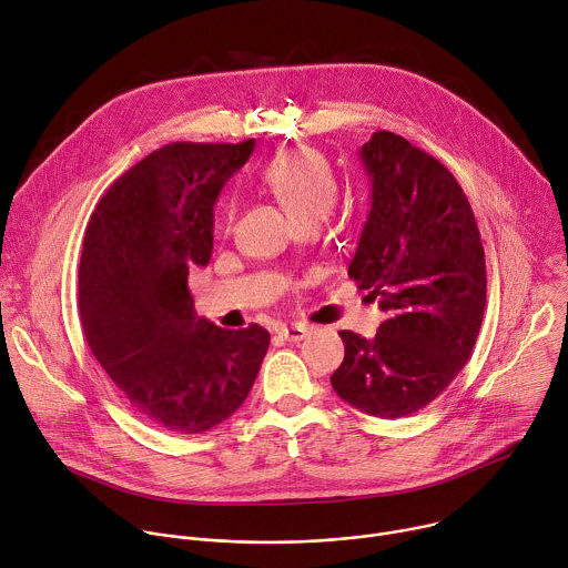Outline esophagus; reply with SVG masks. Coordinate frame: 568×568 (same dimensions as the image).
Segmentation results:
<instances>
[{
  "instance_id": "1",
  "label": "esophagus",
  "mask_w": 568,
  "mask_h": 568,
  "mask_svg": "<svg viewBox=\"0 0 568 568\" xmlns=\"http://www.w3.org/2000/svg\"><path fill=\"white\" fill-rule=\"evenodd\" d=\"M307 327L305 325H285V327H281L278 329V334L285 338V341H290V343H296V341H303L305 336H307Z\"/></svg>"
}]
</instances>
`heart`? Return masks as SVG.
Returning a JSON list of instances; mask_svg holds the SVG:
<instances>
[{"label": "heart", "instance_id": "heart-1", "mask_svg": "<svg viewBox=\"0 0 568 568\" xmlns=\"http://www.w3.org/2000/svg\"><path fill=\"white\" fill-rule=\"evenodd\" d=\"M261 178L301 225L321 223L336 205V178L327 160L314 149H290L274 155L261 169ZM234 219L236 201L227 196L216 207L214 225L219 232H230Z\"/></svg>", "mask_w": 568, "mask_h": 568}]
</instances>
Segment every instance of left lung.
<instances>
[{
    "mask_svg": "<svg viewBox=\"0 0 568 568\" xmlns=\"http://www.w3.org/2000/svg\"><path fill=\"white\" fill-rule=\"evenodd\" d=\"M361 160L372 210L347 274L388 318L374 338L338 332L345 356L329 382L349 406L397 419L435 402L466 365L486 307V261L464 189L437 158L376 131Z\"/></svg>",
    "mask_w": 568,
    "mask_h": 568,
    "instance_id": "8db88e82",
    "label": "left lung"
}]
</instances>
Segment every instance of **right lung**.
<instances>
[{
    "label": "right lung",
    "instance_id": "right-lung-1",
    "mask_svg": "<svg viewBox=\"0 0 568 568\" xmlns=\"http://www.w3.org/2000/svg\"><path fill=\"white\" fill-rule=\"evenodd\" d=\"M254 151L171 142L124 171L95 205L82 243L78 303L87 343L144 422L199 435L247 399L270 332L223 329L194 312L186 278L212 258L214 203Z\"/></svg>",
    "mask_w": 568,
    "mask_h": 568
}]
</instances>
